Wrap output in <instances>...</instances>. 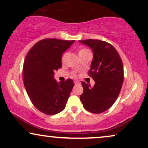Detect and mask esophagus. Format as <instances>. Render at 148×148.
I'll return each mask as SVG.
<instances>
[{
	"mask_svg": "<svg viewBox=\"0 0 148 148\" xmlns=\"http://www.w3.org/2000/svg\"><path fill=\"white\" fill-rule=\"evenodd\" d=\"M74 83H75V85H78V84H80V82L77 81V80H76V81H74Z\"/></svg>",
	"mask_w": 148,
	"mask_h": 148,
	"instance_id": "esophagus-1",
	"label": "esophagus"
}]
</instances>
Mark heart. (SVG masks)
I'll list each match as a JSON object with an SVG mask.
<instances>
[{
	"label": "heart",
	"instance_id": "heart-1",
	"mask_svg": "<svg viewBox=\"0 0 148 148\" xmlns=\"http://www.w3.org/2000/svg\"><path fill=\"white\" fill-rule=\"evenodd\" d=\"M89 52V50H88L87 49H86V48H80V49L78 50V55H79V56H80V55H83V54H84V53H85V52ZM65 57H66V53H64L62 55V57H61V61H64L65 59Z\"/></svg>",
	"mask_w": 148,
	"mask_h": 148
}]
</instances>
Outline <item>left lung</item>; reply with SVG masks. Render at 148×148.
I'll return each mask as SVG.
<instances>
[{
    "label": "left lung",
    "mask_w": 148,
    "mask_h": 148,
    "mask_svg": "<svg viewBox=\"0 0 148 148\" xmlns=\"http://www.w3.org/2000/svg\"><path fill=\"white\" fill-rule=\"evenodd\" d=\"M90 47L93 53L89 75L93 87L81 81L83 93L80 99L83 107L92 113L106 111L114 104L124 82V68L117 50L108 43L98 40L78 41Z\"/></svg>",
    "instance_id": "8db88e82"
}]
</instances>
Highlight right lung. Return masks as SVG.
<instances>
[{"mask_svg":"<svg viewBox=\"0 0 148 148\" xmlns=\"http://www.w3.org/2000/svg\"><path fill=\"white\" fill-rule=\"evenodd\" d=\"M74 40L45 39L28 52L23 65L24 85L33 105L46 115L60 113L65 107L74 81L70 78L58 83L55 71L62 67L63 53Z\"/></svg>","mask_w":148,"mask_h":148,"instance_id":"obj_1","label":"right lung"}]
</instances>
